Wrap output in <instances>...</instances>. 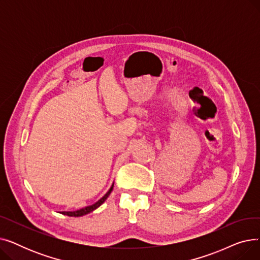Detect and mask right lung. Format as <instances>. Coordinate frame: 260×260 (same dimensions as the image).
I'll return each instance as SVG.
<instances>
[{
    "mask_svg": "<svg viewBox=\"0 0 260 260\" xmlns=\"http://www.w3.org/2000/svg\"><path fill=\"white\" fill-rule=\"evenodd\" d=\"M113 187H114V184L112 185V187L109 188V190L108 192L99 200V201H97L95 202L94 204H92V206H89V207H86V208H83V209H81V210H78V211H75V212H62V214L63 215H67V216H74V217H79V216H83V215H86V214H88V213H90V212H92L93 210H95L97 208H99L101 204L106 200V198L109 196V194L112 193V190H113Z\"/></svg>",
    "mask_w": 260,
    "mask_h": 260,
    "instance_id": "add662e5",
    "label": "right lung"
}]
</instances>
